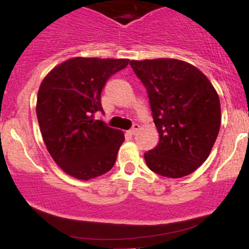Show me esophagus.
<instances>
[{
	"label": "esophagus",
	"instance_id": "esophagus-1",
	"mask_svg": "<svg viewBox=\"0 0 249 249\" xmlns=\"http://www.w3.org/2000/svg\"><path fill=\"white\" fill-rule=\"evenodd\" d=\"M140 129H141V126L138 124H133V126H132V129L130 130V133H131V135H136V133H137L138 131H140Z\"/></svg>",
	"mask_w": 249,
	"mask_h": 249
}]
</instances>
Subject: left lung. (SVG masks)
Listing matches in <instances>:
<instances>
[{"instance_id": "1", "label": "left lung", "mask_w": 249, "mask_h": 249, "mask_svg": "<svg viewBox=\"0 0 249 249\" xmlns=\"http://www.w3.org/2000/svg\"><path fill=\"white\" fill-rule=\"evenodd\" d=\"M148 91L160 141L144 154L149 168L167 178H182L208 159L221 126L218 94L190 63L174 58L131 61Z\"/></svg>"}]
</instances>
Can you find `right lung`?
Segmentation results:
<instances>
[{
    "label": "right lung",
    "mask_w": 249,
    "mask_h": 249,
    "mask_svg": "<svg viewBox=\"0 0 249 249\" xmlns=\"http://www.w3.org/2000/svg\"><path fill=\"white\" fill-rule=\"evenodd\" d=\"M129 59L75 57L54 67L38 90L36 118L50 155L80 180L100 177L114 166L124 133L94 113L104 112L101 91Z\"/></svg>",
    "instance_id": "1"
}]
</instances>
